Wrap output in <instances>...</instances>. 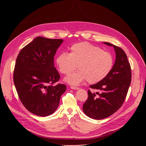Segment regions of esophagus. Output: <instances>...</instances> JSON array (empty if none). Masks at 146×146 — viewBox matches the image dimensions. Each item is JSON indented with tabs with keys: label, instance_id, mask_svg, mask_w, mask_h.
<instances>
[{
	"label": "esophagus",
	"instance_id": "34e87169",
	"mask_svg": "<svg viewBox=\"0 0 146 146\" xmlns=\"http://www.w3.org/2000/svg\"><path fill=\"white\" fill-rule=\"evenodd\" d=\"M71 88L73 89V90H78V87H76V86H71Z\"/></svg>",
	"mask_w": 146,
	"mask_h": 146
}]
</instances>
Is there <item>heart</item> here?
I'll list each match as a JSON object with an SVG mask.
<instances>
[{
	"label": "heart",
	"instance_id": "heart-1",
	"mask_svg": "<svg viewBox=\"0 0 146 146\" xmlns=\"http://www.w3.org/2000/svg\"><path fill=\"white\" fill-rule=\"evenodd\" d=\"M59 71L68 75L66 82L76 86L87 80L88 82L95 84L100 82L108 75L113 66V57L108 51H103L100 47L84 42L73 44L70 53H60L56 58Z\"/></svg>",
	"mask_w": 146,
	"mask_h": 146
}]
</instances>
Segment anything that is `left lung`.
Here are the masks:
<instances>
[{
    "label": "left lung",
    "instance_id": "obj_1",
    "mask_svg": "<svg viewBox=\"0 0 146 146\" xmlns=\"http://www.w3.org/2000/svg\"><path fill=\"white\" fill-rule=\"evenodd\" d=\"M104 43L113 46L116 53L115 62L106 77L90 86L101 92L92 93L89 90L88 98L83 105L84 113L97 120L110 117L118 110L124 102L131 81V66L124 51L109 42Z\"/></svg>",
    "mask_w": 146,
    "mask_h": 146
}]
</instances>
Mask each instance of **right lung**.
<instances>
[{
	"instance_id": "1",
	"label": "right lung",
	"mask_w": 146,
	"mask_h": 146,
	"mask_svg": "<svg viewBox=\"0 0 146 146\" xmlns=\"http://www.w3.org/2000/svg\"><path fill=\"white\" fill-rule=\"evenodd\" d=\"M62 39L38 36L21 49L17 56L13 81L22 104L33 114L46 117L57 109L66 90L54 66V56Z\"/></svg>"
}]
</instances>
